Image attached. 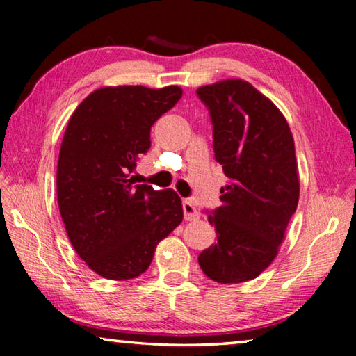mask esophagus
<instances>
[{"instance_id": "34e87169", "label": "esophagus", "mask_w": 356, "mask_h": 356, "mask_svg": "<svg viewBox=\"0 0 356 356\" xmlns=\"http://www.w3.org/2000/svg\"><path fill=\"white\" fill-rule=\"evenodd\" d=\"M182 210H184V218L186 221H195V220L200 218V213L196 212V209H195V206H193V202L188 201V200H185L182 202Z\"/></svg>"}]
</instances>
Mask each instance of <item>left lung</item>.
I'll return each instance as SVG.
<instances>
[{
	"mask_svg": "<svg viewBox=\"0 0 356 356\" xmlns=\"http://www.w3.org/2000/svg\"><path fill=\"white\" fill-rule=\"evenodd\" d=\"M213 125L215 160L227 185L209 215L216 243L197 262L210 280L243 282L278 254L297 210L300 182L293 138L282 113L248 81L226 80L196 91Z\"/></svg>",
	"mask_w": 356,
	"mask_h": 356,
	"instance_id": "left-lung-1",
	"label": "left lung"
}]
</instances>
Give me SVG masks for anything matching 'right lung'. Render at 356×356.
<instances>
[{
  "label": "right lung",
  "mask_w": 356,
  "mask_h": 356,
  "mask_svg": "<svg viewBox=\"0 0 356 356\" xmlns=\"http://www.w3.org/2000/svg\"><path fill=\"white\" fill-rule=\"evenodd\" d=\"M182 97L179 86L100 88L78 105L58 159V204L76 254L106 280L149 268L160 240L184 218L174 190L134 185L150 127Z\"/></svg>",
  "instance_id": "1"
}]
</instances>
